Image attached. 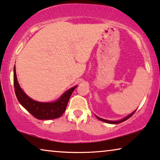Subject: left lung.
Masks as SVG:
<instances>
[{"label":"left lung","mask_w":160,"mask_h":160,"mask_svg":"<svg viewBox=\"0 0 160 160\" xmlns=\"http://www.w3.org/2000/svg\"><path fill=\"white\" fill-rule=\"evenodd\" d=\"M136 112V110L134 111V112H133L132 113H131L130 115H127L126 117H125L124 118H122V119H121V120H116V121H113V120H105V119H102V118H99V117H97V115H95V116L97 117V118L98 119V120H101V121H103V122H108V123H110V124H118V123H120V122H123V121H125V120H126L127 119H128L129 118H131L132 115H133V113Z\"/></svg>","instance_id":"8db88e82"}]
</instances>
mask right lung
I'll use <instances>...</instances> for the list:
<instances>
[{
    "label": "right lung",
    "mask_w": 160,
    "mask_h": 160,
    "mask_svg": "<svg viewBox=\"0 0 160 160\" xmlns=\"http://www.w3.org/2000/svg\"><path fill=\"white\" fill-rule=\"evenodd\" d=\"M13 85L18 101L29 113L39 120H51L60 118L66 109L67 104L77 86L67 90L58 99L51 102H42L34 100L27 96L19 86L16 73V67L13 68Z\"/></svg>",
    "instance_id": "1"
}]
</instances>
